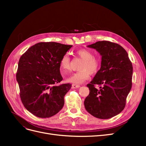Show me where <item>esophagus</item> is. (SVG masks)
Instances as JSON below:
<instances>
[{
    "label": "esophagus",
    "mask_w": 146,
    "mask_h": 146,
    "mask_svg": "<svg viewBox=\"0 0 146 146\" xmlns=\"http://www.w3.org/2000/svg\"><path fill=\"white\" fill-rule=\"evenodd\" d=\"M80 86V85H77V84H72V88H79Z\"/></svg>",
    "instance_id": "1"
}]
</instances>
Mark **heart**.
Wrapping results in <instances>:
<instances>
[{
    "instance_id": "1",
    "label": "heart",
    "mask_w": 146,
    "mask_h": 146,
    "mask_svg": "<svg viewBox=\"0 0 146 146\" xmlns=\"http://www.w3.org/2000/svg\"><path fill=\"white\" fill-rule=\"evenodd\" d=\"M79 58L83 60L80 67V71L69 75L66 80L69 83L74 84H80L90 78L91 74L98 72L100 67V60L94 56L92 51L82 48L77 51ZM60 67L63 72L70 69V60L68 54L64 55L60 60Z\"/></svg>"
}]
</instances>
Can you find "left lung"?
Returning <instances> with one entry per match:
<instances>
[{"label":"left lung","mask_w":146,"mask_h":146,"mask_svg":"<svg viewBox=\"0 0 146 146\" xmlns=\"http://www.w3.org/2000/svg\"><path fill=\"white\" fill-rule=\"evenodd\" d=\"M88 47L99 53L102 61L100 69L87 85L90 94L84 101L85 107L96 117H113L125 107L132 86V63L126 50L118 44L102 41ZM96 85L100 86L99 90Z\"/></svg>","instance_id":"obj_1"}]
</instances>
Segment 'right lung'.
I'll use <instances>...</instances> for the list:
<instances>
[{
  "mask_svg": "<svg viewBox=\"0 0 146 146\" xmlns=\"http://www.w3.org/2000/svg\"><path fill=\"white\" fill-rule=\"evenodd\" d=\"M72 46L41 42L21 56L16 73L20 98L24 107L33 115L50 117L63 107L64 96L72 85L59 84L63 80L60 62Z\"/></svg>",
  "mask_w": 146,
  "mask_h": 146,
  "instance_id": "add662e5",
  "label": "right lung"
}]
</instances>
